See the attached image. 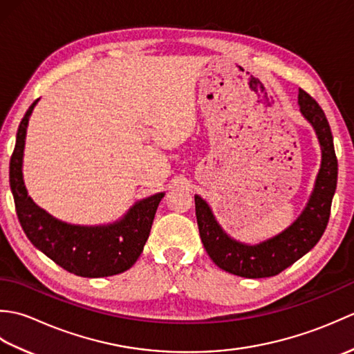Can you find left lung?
<instances>
[{
	"label": "left lung",
	"mask_w": 354,
	"mask_h": 354,
	"mask_svg": "<svg viewBox=\"0 0 354 354\" xmlns=\"http://www.w3.org/2000/svg\"><path fill=\"white\" fill-rule=\"evenodd\" d=\"M298 104L303 117L317 132L321 167L307 205L288 228L257 245L242 243L222 230L209 205L194 194L202 243L209 259L230 274L245 278L274 277L309 252L324 234L337 183L333 135L324 111L304 89L298 91Z\"/></svg>",
	"instance_id": "left-lung-1"
}]
</instances>
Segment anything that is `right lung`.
<instances>
[{
    "instance_id": "right-lung-1",
    "label": "right lung",
    "mask_w": 354,
    "mask_h": 354,
    "mask_svg": "<svg viewBox=\"0 0 354 354\" xmlns=\"http://www.w3.org/2000/svg\"><path fill=\"white\" fill-rule=\"evenodd\" d=\"M37 100L21 120L10 158V189L22 230L37 250L71 274L99 278L124 272L142 252L164 193L138 201L122 219L97 227L62 222L37 207L27 194L22 179L26 133Z\"/></svg>"
}]
</instances>
